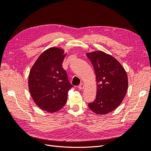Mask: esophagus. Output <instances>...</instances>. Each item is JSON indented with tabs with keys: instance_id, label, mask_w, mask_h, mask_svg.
I'll return each instance as SVG.
<instances>
[{
	"instance_id": "1",
	"label": "esophagus",
	"mask_w": 151,
	"mask_h": 151,
	"mask_svg": "<svg viewBox=\"0 0 151 151\" xmlns=\"http://www.w3.org/2000/svg\"><path fill=\"white\" fill-rule=\"evenodd\" d=\"M84 88V86L83 84H81L79 86V89L80 90L83 89Z\"/></svg>"
}]
</instances>
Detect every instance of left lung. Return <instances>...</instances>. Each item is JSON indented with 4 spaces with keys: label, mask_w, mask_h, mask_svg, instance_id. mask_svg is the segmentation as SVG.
<instances>
[{
    "label": "left lung",
    "mask_w": 151,
    "mask_h": 151,
    "mask_svg": "<svg viewBox=\"0 0 151 151\" xmlns=\"http://www.w3.org/2000/svg\"><path fill=\"white\" fill-rule=\"evenodd\" d=\"M86 55L92 63L97 83L96 97L88 106L98 115H104L115 109L125 98L127 72L115 58L102 51L86 53Z\"/></svg>",
    "instance_id": "obj_1"
}]
</instances>
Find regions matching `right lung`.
<instances>
[{
  "label": "right lung",
  "mask_w": 151,
  "mask_h": 151,
  "mask_svg": "<svg viewBox=\"0 0 151 151\" xmlns=\"http://www.w3.org/2000/svg\"><path fill=\"white\" fill-rule=\"evenodd\" d=\"M65 56L63 49L50 48L40 55L29 72L28 87L31 97L40 108L49 113L62 108L68 91L73 87L62 67Z\"/></svg>",
  "instance_id": "obj_1"
}]
</instances>
